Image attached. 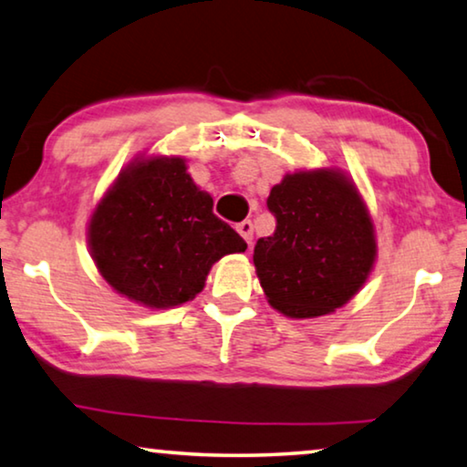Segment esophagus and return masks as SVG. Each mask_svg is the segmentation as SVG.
Returning <instances> with one entry per match:
<instances>
[{
    "label": "esophagus",
    "instance_id": "1",
    "mask_svg": "<svg viewBox=\"0 0 467 467\" xmlns=\"http://www.w3.org/2000/svg\"><path fill=\"white\" fill-rule=\"evenodd\" d=\"M236 233H239L243 239H245L247 245H252V241H254V224H252V222H249V220L239 222V224H236Z\"/></svg>",
    "mask_w": 467,
    "mask_h": 467
}]
</instances>
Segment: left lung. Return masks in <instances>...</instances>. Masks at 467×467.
<instances>
[{
	"mask_svg": "<svg viewBox=\"0 0 467 467\" xmlns=\"http://www.w3.org/2000/svg\"><path fill=\"white\" fill-rule=\"evenodd\" d=\"M276 228L257 239L254 264L268 304L291 318L344 306L375 262L368 212L337 170L287 173L266 201Z\"/></svg>",
	"mask_w": 467,
	"mask_h": 467,
	"instance_id": "1",
	"label": "left lung"
}]
</instances>
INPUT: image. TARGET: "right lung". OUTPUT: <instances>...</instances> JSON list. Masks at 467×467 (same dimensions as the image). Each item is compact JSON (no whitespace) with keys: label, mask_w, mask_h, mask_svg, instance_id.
Here are the masks:
<instances>
[{"label":"right lung","mask_w":467,"mask_h":467,"mask_svg":"<svg viewBox=\"0 0 467 467\" xmlns=\"http://www.w3.org/2000/svg\"><path fill=\"white\" fill-rule=\"evenodd\" d=\"M88 239L104 281L149 308L192 300L220 257L247 249L180 157L123 170L94 210Z\"/></svg>","instance_id":"add662e5"}]
</instances>
